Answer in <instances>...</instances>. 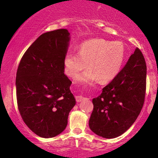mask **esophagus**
I'll list each match as a JSON object with an SVG mask.
<instances>
[{
    "label": "esophagus",
    "mask_w": 158,
    "mask_h": 158,
    "mask_svg": "<svg viewBox=\"0 0 158 158\" xmlns=\"http://www.w3.org/2000/svg\"><path fill=\"white\" fill-rule=\"evenodd\" d=\"M86 99L87 98L82 97V96H77V97H76V100H77V102H80L81 101L85 100V99Z\"/></svg>",
    "instance_id": "obj_1"
}]
</instances>
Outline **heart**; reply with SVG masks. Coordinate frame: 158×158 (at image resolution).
<instances>
[{"label": "heart", "instance_id": "b5f03b06", "mask_svg": "<svg viewBox=\"0 0 158 158\" xmlns=\"http://www.w3.org/2000/svg\"><path fill=\"white\" fill-rule=\"evenodd\" d=\"M126 49L120 41L94 39L79 45V54L68 52L64 59V70L70 78H76L81 71L89 70L78 77V81L89 84L99 80L107 83L117 77L124 63Z\"/></svg>", "mask_w": 158, "mask_h": 158}]
</instances>
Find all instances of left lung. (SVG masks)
<instances>
[{"instance_id": "1", "label": "left lung", "mask_w": 158, "mask_h": 158, "mask_svg": "<svg viewBox=\"0 0 158 158\" xmlns=\"http://www.w3.org/2000/svg\"><path fill=\"white\" fill-rule=\"evenodd\" d=\"M146 83V64L138 48L115 79L94 98L89 127L96 135L112 139L125 133L140 113Z\"/></svg>"}]
</instances>
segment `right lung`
<instances>
[{
  "mask_svg": "<svg viewBox=\"0 0 158 158\" xmlns=\"http://www.w3.org/2000/svg\"><path fill=\"white\" fill-rule=\"evenodd\" d=\"M70 37L59 29L43 33L23 54L16 73L18 107L23 122L41 137L61 134L76 99L64 75Z\"/></svg>",
  "mask_w": 158,
  "mask_h": 158,
  "instance_id": "obj_1",
  "label": "right lung"
}]
</instances>
